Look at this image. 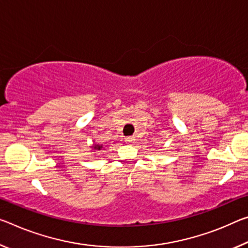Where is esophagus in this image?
I'll return each mask as SVG.
<instances>
[{
    "mask_svg": "<svg viewBox=\"0 0 248 248\" xmlns=\"http://www.w3.org/2000/svg\"><path fill=\"white\" fill-rule=\"evenodd\" d=\"M135 137H127V138H125V142L127 143H133L135 142Z\"/></svg>",
    "mask_w": 248,
    "mask_h": 248,
    "instance_id": "1",
    "label": "esophagus"
}]
</instances>
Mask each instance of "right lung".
Returning <instances> with one entry per match:
<instances>
[{
    "instance_id": "right-lung-1",
    "label": "right lung",
    "mask_w": 248,
    "mask_h": 248,
    "mask_svg": "<svg viewBox=\"0 0 248 248\" xmlns=\"http://www.w3.org/2000/svg\"><path fill=\"white\" fill-rule=\"evenodd\" d=\"M103 144H95L93 145V149H96V150H101L103 149Z\"/></svg>"
}]
</instances>
